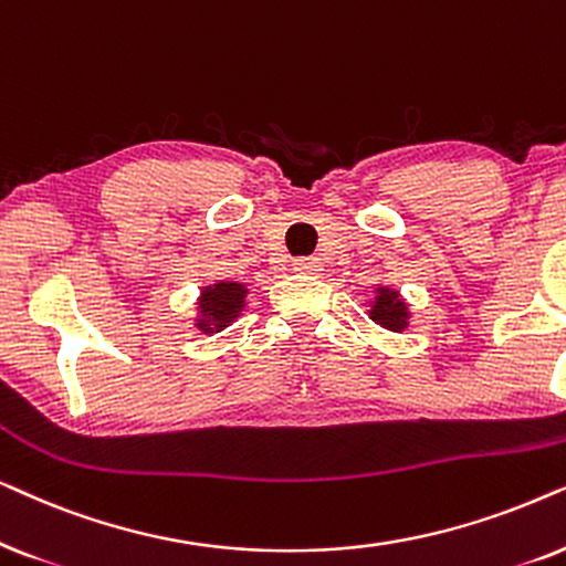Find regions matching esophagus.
<instances>
[{
	"label": "esophagus",
	"mask_w": 566,
	"mask_h": 566,
	"mask_svg": "<svg viewBox=\"0 0 566 566\" xmlns=\"http://www.w3.org/2000/svg\"><path fill=\"white\" fill-rule=\"evenodd\" d=\"M292 269H295L297 274H318L321 261L318 259H295L292 261Z\"/></svg>",
	"instance_id": "1"
}]
</instances>
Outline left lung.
I'll use <instances>...</instances> for the list:
<instances>
[{"mask_svg": "<svg viewBox=\"0 0 566 566\" xmlns=\"http://www.w3.org/2000/svg\"><path fill=\"white\" fill-rule=\"evenodd\" d=\"M370 318L378 321L380 326H386L390 331H403L409 313H406V305L401 303V300H398L396 292L380 290V295H378V300H375V305H373Z\"/></svg>", "mask_w": 566, "mask_h": 566, "instance_id": "left-lung-1", "label": "left lung"}]
</instances>
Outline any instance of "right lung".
<instances>
[{
    "mask_svg": "<svg viewBox=\"0 0 566 566\" xmlns=\"http://www.w3.org/2000/svg\"><path fill=\"white\" fill-rule=\"evenodd\" d=\"M243 297H245L243 284L220 282V284H214V287H207L205 292H201V303H199L205 318L196 323V326H199L201 331H207V334L230 326V323L238 318L240 307H243V303H245Z\"/></svg>",
    "mask_w": 566,
    "mask_h": 566,
    "instance_id": "1",
    "label": "right lung"
}]
</instances>
